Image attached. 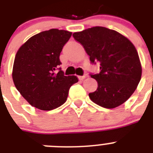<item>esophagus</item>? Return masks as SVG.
<instances>
[{
  "mask_svg": "<svg viewBox=\"0 0 153 153\" xmlns=\"http://www.w3.org/2000/svg\"><path fill=\"white\" fill-rule=\"evenodd\" d=\"M86 77V75L80 76H79V79H80V80H83V79H84Z\"/></svg>",
  "mask_w": 153,
  "mask_h": 153,
  "instance_id": "obj_1",
  "label": "esophagus"
}]
</instances>
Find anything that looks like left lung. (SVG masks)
Listing matches in <instances>:
<instances>
[{
    "instance_id": "obj_1",
    "label": "left lung",
    "mask_w": 153,
    "mask_h": 153,
    "mask_svg": "<svg viewBox=\"0 0 153 153\" xmlns=\"http://www.w3.org/2000/svg\"><path fill=\"white\" fill-rule=\"evenodd\" d=\"M73 36L84 47L91 63H100V72L90 74L98 83L89 93L93 102L107 109L122 105L132 95L141 79L142 66L135 46L119 32L93 27Z\"/></svg>"
}]
</instances>
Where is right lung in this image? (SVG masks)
<instances>
[{"instance_id":"obj_1","label":"right lung","mask_w":153,"mask_h":153,"mask_svg":"<svg viewBox=\"0 0 153 153\" xmlns=\"http://www.w3.org/2000/svg\"><path fill=\"white\" fill-rule=\"evenodd\" d=\"M72 33L51 29L28 39L16 53L12 78L17 90L31 106L52 110L67 101L76 76H64L60 54Z\"/></svg>"}]
</instances>
